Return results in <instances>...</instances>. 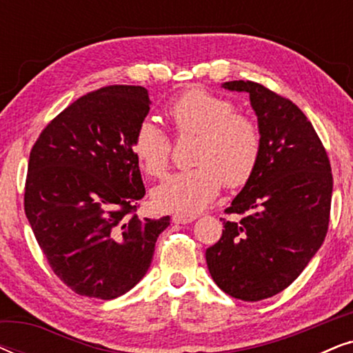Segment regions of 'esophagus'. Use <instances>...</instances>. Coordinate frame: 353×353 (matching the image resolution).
<instances>
[{"label":"esophagus","mask_w":353,"mask_h":353,"mask_svg":"<svg viewBox=\"0 0 353 353\" xmlns=\"http://www.w3.org/2000/svg\"><path fill=\"white\" fill-rule=\"evenodd\" d=\"M197 219L196 215H188V214H175L172 216L173 223H178V225H186V223H191V221H194Z\"/></svg>","instance_id":"1"}]
</instances>
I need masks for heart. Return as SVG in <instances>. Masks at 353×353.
Segmentation results:
<instances>
[{
	"mask_svg": "<svg viewBox=\"0 0 353 353\" xmlns=\"http://www.w3.org/2000/svg\"><path fill=\"white\" fill-rule=\"evenodd\" d=\"M178 137L199 134L192 162L197 167L178 172L154 191L162 209L197 212L210 204L225 185L238 190L257 170L262 138L248 115L236 112L233 101L204 88L178 94L165 110ZM132 151L148 176L161 180L170 167L173 143L152 120H143L132 139Z\"/></svg>",
	"mask_w": 353,
	"mask_h": 353,
	"instance_id": "obj_1",
	"label": "heart"
}]
</instances>
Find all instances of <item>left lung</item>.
I'll list each match as a JSON object with an SVG mask.
<instances>
[{
  "mask_svg": "<svg viewBox=\"0 0 353 353\" xmlns=\"http://www.w3.org/2000/svg\"><path fill=\"white\" fill-rule=\"evenodd\" d=\"M249 93L262 138L250 181L225 214L223 234L205 250L221 291L257 302L286 289L303 272L330 226L332 173L321 139L291 99L255 81H226Z\"/></svg>",
  "mask_w": 353,
  "mask_h": 353,
  "instance_id": "1",
  "label": "left lung"
}]
</instances>
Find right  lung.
<instances>
[{
    "label": "right lung",
    "mask_w": 353,
    "mask_h": 353,
    "mask_svg": "<svg viewBox=\"0 0 353 353\" xmlns=\"http://www.w3.org/2000/svg\"><path fill=\"white\" fill-rule=\"evenodd\" d=\"M149 104L143 86L90 91L43 128L30 151L26 215L52 272L80 296L128 292L170 225L168 215H137L146 190L132 139Z\"/></svg>",
    "instance_id": "1"
}]
</instances>
